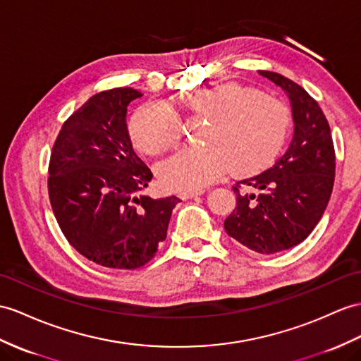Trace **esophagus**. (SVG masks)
Here are the masks:
<instances>
[{"instance_id": "obj_1", "label": "esophagus", "mask_w": 361, "mask_h": 361, "mask_svg": "<svg viewBox=\"0 0 361 361\" xmlns=\"http://www.w3.org/2000/svg\"><path fill=\"white\" fill-rule=\"evenodd\" d=\"M202 190H199V191H183V192H180V199H183V200H187V199H192V197H196V196H200L202 195Z\"/></svg>"}]
</instances>
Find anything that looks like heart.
<instances>
[{"instance_id": "1", "label": "heart", "mask_w": 361, "mask_h": 361, "mask_svg": "<svg viewBox=\"0 0 361 361\" xmlns=\"http://www.w3.org/2000/svg\"><path fill=\"white\" fill-rule=\"evenodd\" d=\"M182 109L191 119H208L202 150L180 152L161 165L164 185L178 191L199 190L231 169L252 174L267 169L282 153L288 130V107L276 98L234 82L190 92ZM133 144L148 154L179 147L183 137L180 116L169 104L152 101L130 121Z\"/></svg>"}]
</instances>
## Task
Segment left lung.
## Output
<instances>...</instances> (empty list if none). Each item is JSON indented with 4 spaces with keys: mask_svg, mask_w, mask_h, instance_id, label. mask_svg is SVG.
I'll use <instances>...</instances> for the list:
<instances>
[{
    "mask_svg": "<svg viewBox=\"0 0 361 361\" xmlns=\"http://www.w3.org/2000/svg\"><path fill=\"white\" fill-rule=\"evenodd\" d=\"M259 73L286 92L294 136L271 169L235 182L237 205L224 225L243 247L274 254L303 242L319 224L334 187L336 152L317 101L291 79L268 70Z\"/></svg>",
    "mask_w": 361,
    "mask_h": 361,
    "instance_id": "obj_1",
    "label": "left lung"
}]
</instances>
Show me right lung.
<instances>
[{"label":"right lung","mask_w":361,"mask_h":361,"mask_svg":"<svg viewBox=\"0 0 361 361\" xmlns=\"http://www.w3.org/2000/svg\"><path fill=\"white\" fill-rule=\"evenodd\" d=\"M142 93H96L70 116L51 148L49 199L61 231L85 259L113 269L150 262L179 197L142 195L153 173L133 150L127 105Z\"/></svg>","instance_id":"add662e5"}]
</instances>
